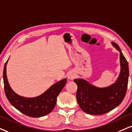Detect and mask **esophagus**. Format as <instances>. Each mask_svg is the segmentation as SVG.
<instances>
[{"instance_id":"1","label":"esophagus","mask_w":132,"mask_h":132,"mask_svg":"<svg viewBox=\"0 0 132 132\" xmlns=\"http://www.w3.org/2000/svg\"><path fill=\"white\" fill-rule=\"evenodd\" d=\"M68 77L69 79H74L76 77V74H75L74 72H69L68 74Z\"/></svg>"}]
</instances>
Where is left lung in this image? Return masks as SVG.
I'll return each instance as SVG.
<instances>
[{"instance_id": "obj_1", "label": "left lung", "mask_w": 132, "mask_h": 132, "mask_svg": "<svg viewBox=\"0 0 132 132\" xmlns=\"http://www.w3.org/2000/svg\"><path fill=\"white\" fill-rule=\"evenodd\" d=\"M112 44L120 52L121 70L114 84L106 88H99L82 79H74L77 85L76 98L80 107L87 114L98 115L106 113L116 108L122 102L128 85V65L126 58L116 43Z\"/></svg>"}]
</instances>
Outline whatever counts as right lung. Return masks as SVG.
Listing matches in <instances>:
<instances>
[{"label": "right lung", "mask_w": 132, "mask_h": 132, "mask_svg": "<svg viewBox=\"0 0 132 132\" xmlns=\"http://www.w3.org/2000/svg\"><path fill=\"white\" fill-rule=\"evenodd\" d=\"M8 60L4 66L3 78L5 93L10 103L20 112L29 117H42L51 113L55 106L56 98L66 85L67 79L64 78L55 83L39 96L33 98L24 97L16 94L9 86L6 74Z\"/></svg>", "instance_id": "right-lung-1"}]
</instances>
